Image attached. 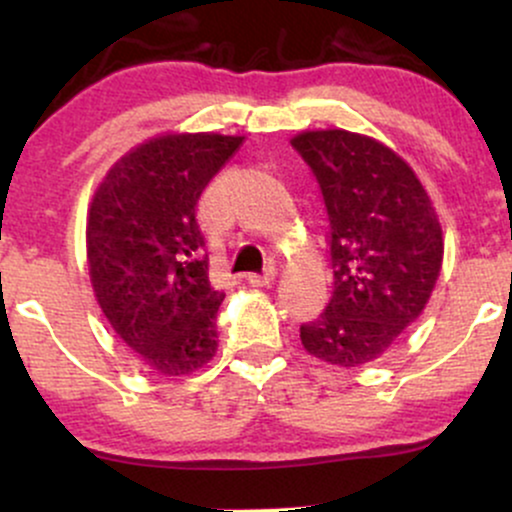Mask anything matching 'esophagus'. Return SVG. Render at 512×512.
Segmentation results:
<instances>
[{"label": "esophagus", "instance_id": "34e87169", "mask_svg": "<svg viewBox=\"0 0 512 512\" xmlns=\"http://www.w3.org/2000/svg\"><path fill=\"white\" fill-rule=\"evenodd\" d=\"M274 276H276V272H274L272 267H269V269H264V272H260V274H257V272L248 274V281H250L252 286H269L274 281Z\"/></svg>", "mask_w": 512, "mask_h": 512}]
</instances>
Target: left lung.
<instances>
[{"label":"left lung","instance_id":"1","mask_svg":"<svg viewBox=\"0 0 512 512\" xmlns=\"http://www.w3.org/2000/svg\"><path fill=\"white\" fill-rule=\"evenodd\" d=\"M330 221L334 291L301 325L308 354L339 368L383 356L424 313L443 264V231L416 173L395 151L346 129L291 139Z\"/></svg>","mask_w":512,"mask_h":512}]
</instances>
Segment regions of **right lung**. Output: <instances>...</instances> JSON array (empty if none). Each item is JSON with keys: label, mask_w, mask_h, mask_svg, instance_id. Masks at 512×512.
<instances>
[{"label": "right lung", "mask_w": 512, "mask_h": 512, "mask_svg": "<svg viewBox=\"0 0 512 512\" xmlns=\"http://www.w3.org/2000/svg\"><path fill=\"white\" fill-rule=\"evenodd\" d=\"M243 144L163 134L110 168L86 223L88 274L110 327L151 373L187 375L216 354L221 289L209 279L197 202Z\"/></svg>", "instance_id": "obj_1"}]
</instances>
